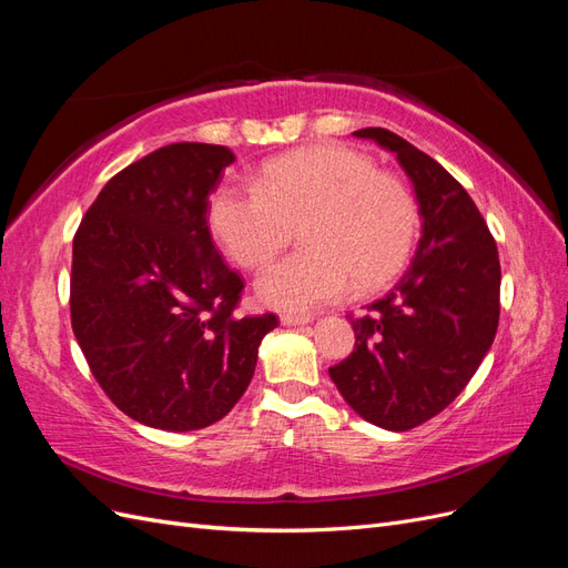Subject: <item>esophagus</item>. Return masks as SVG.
<instances>
[{"label":"esophagus","instance_id":"34e87169","mask_svg":"<svg viewBox=\"0 0 568 568\" xmlns=\"http://www.w3.org/2000/svg\"><path fill=\"white\" fill-rule=\"evenodd\" d=\"M280 320H282L284 326H301V324L311 322L313 317H311V315H298V313H282Z\"/></svg>","mask_w":568,"mask_h":568}]
</instances>
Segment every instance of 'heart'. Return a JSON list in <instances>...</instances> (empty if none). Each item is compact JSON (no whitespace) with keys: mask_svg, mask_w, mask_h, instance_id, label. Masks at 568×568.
<instances>
[{"mask_svg":"<svg viewBox=\"0 0 568 568\" xmlns=\"http://www.w3.org/2000/svg\"><path fill=\"white\" fill-rule=\"evenodd\" d=\"M209 225L246 270L267 265L301 227L305 248L267 267L255 291L270 307L305 313L355 284L376 291L398 277L419 213L407 184L365 153L317 144L267 161L255 186L220 184L209 199Z\"/></svg>","mask_w":568,"mask_h":568,"instance_id":"heart-1","label":"heart"}]
</instances>
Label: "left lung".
Returning a JSON list of instances; mask_svg holds the SVG:
<instances>
[{
    "label": "left lung",
    "instance_id": "left-lung-1",
    "mask_svg": "<svg viewBox=\"0 0 568 568\" xmlns=\"http://www.w3.org/2000/svg\"><path fill=\"white\" fill-rule=\"evenodd\" d=\"M353 134L395 153L415 186L422 239L400 282L351 317L355 351L329 376L359 417L407 432L448 407L490 351L500 257L476 203L440 163L384 128Z\"/></svg>",
    "mask_w": 568,
    "mask_h": 568
}]
</instances>
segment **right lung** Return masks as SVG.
<instances>
[{"label": "right lung", "instance_id": "add662e5", "mask_svg": "<svg viewBox=\"0 0 568 568\" xmlns=\"http://www.w3.org/2000/svg\"><path fill=\"white\" fill-rule=\"evenodd\" d=\"M227 146L178 142L101 189L73 239L71 322L99 386L134 422L196 432L248 388L277 315L234 317L244 282L209 230Z\"/></svg>", "mask_w": 568, "mask_h": 568}]
</instances>
